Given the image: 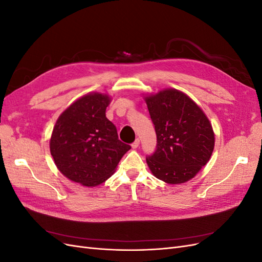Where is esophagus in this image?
I'll return each mask as SVG.
<instances>
[{
	"label": "esophagus",
	"mask_w": 262,
	"mask_h": 262,
	"mask_svg": "<svg viewBox=\"0 0 262 262\" xmlns=\"http://www.w3.org/2000/svg\"><path fill=\"white\" fill-rule=\"evenodd\" d=\"M139 145H140V140H139V139H137L136 141L133 142L131 146H132V148H137V147H139Z\"/></svg>",
	"instance_id": "34e87169"
}]
</instances>
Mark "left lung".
Listing matches in <instances>:
<instances>
[{"instance_id": "left-lung-1", "label": "left lung", "mask_w": 262, "mask_h": 262, "mask_svg": "<svg viewBox=\"0 0 262 262\" xmlns=\"http://www.w3.org/2000/svg\"><path fill=\"white\" fill-rule=\"evenodd\" d=\"M144 99L157 137L156 150L146 157L149 170L166 184L192 179L210 161L215 143L208 117L188 95L175 89Z\"/></svg>"}]
</instances>
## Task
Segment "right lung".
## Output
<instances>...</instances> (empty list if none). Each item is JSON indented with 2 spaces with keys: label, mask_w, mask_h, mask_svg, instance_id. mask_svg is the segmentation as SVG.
<instances>
[{
  "label": "right lung",
  "mask_w": 262,
  "mask_h": 262,
  "mask_svg": "<svg viewBox=\"0 0 262 262\" xmlns=\"http://www.w3.org/2000/svg\"><path fill=\"white\" fill-rule=\"evenodd\" d=\"M109 95L89 93L72 102L59 118L50 139L57 168L70 180L96 187L116 171L131 148L118 139L115 124L106 117Z\"/></svg>",
  "instance_id": "obj_1"
}]
</instances>
